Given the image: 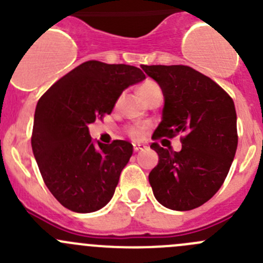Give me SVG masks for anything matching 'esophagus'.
I'll use <instances>...</instances> for the list:
<instances>
[{
    "instance_id": "34e87169",
    "label": "esophagus",
    "mask_w": 263,
    "mask_h": 263,
    "mask_svg": "<svg viewBox=\"0 0 263 263\" xmlns=\"http://www.w3.org/2000/svg\"><path fill=\"white\" fill-rule=\"evenodd\" d=\"M145 148H146V146H145L144 144H136V142H135L134 144V151H141V150H145Z\"/></svg>"
}]
</instances>
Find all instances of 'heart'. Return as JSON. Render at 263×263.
Returning <instances> with one entry per match:
<instances>
[{"label": "heart", "instance_id": "heart-1", "mask_svg": "<svg viewBox=\"0 0 263 263\" xmlns=\"http://www.w3.org/2000/svg\"><path fill=\"white\" fill-rule=\"evenodd\" d=\"M159 91H161L160 86L158 85V82L153 80L144 81L139 86V94L144 100H146L148 97H151V95ZM127 134H128L132 139H140L142 135V129L137 126H128L127 127Z\"/></svg>", "mask_w": 263, "mask_h": 263}]
</instances>
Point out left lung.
<instances>
[{"label":"left lung","mask_w":263,"mask_h":263,"mask_svg":"<svg viewBox=\"0 0 263 263\" xmlns=\"http://www.w3.org/2000/svg\"><path fill=\"white\" fill-rule=\"evenodd\" d=\"M161 87L163 119L154 140L181 134L182 150L150 147L159 163L148 174L156 200L165 208L188 211L208 202L229 173L238 146L237 113L230 95L190 66L141 65Z\"/></svg>","instance_id":"left-lung-1"}]
</instances>
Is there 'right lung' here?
Masks as SVG:
<instances>
[{
  "instance_id": "right-lung-1",
  "label": "right lung",
  "mask_w": 263,
  "mask_h": 263,
  "mask_svg": "<svg viewBox=\"0 0 263 263\" xmlns=\"http://www.w3.org/2000/svg\"><path fill=\"white\" fill-rule=\"evenodd\" d=\"M144 79L135 66L87 61L39 99L31 147L44 183L68 210L92 213L115 195L132 145L124 140L95 144L87 126L110 115L122 91Z\"/></svg>"
}]
</instances>
